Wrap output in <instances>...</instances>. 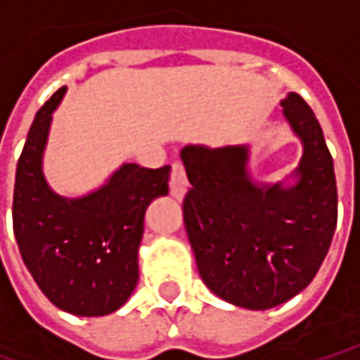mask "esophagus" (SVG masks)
I'll list each match as a JSON object with an SVG mask.
<instances>
[{
    "instance_id": "1",
    "label": "esophagus",
    "mask_w": 360,
    "mask_h": 360,
    "mask_svg": "<svg viewBox=\"0 0 360 360\" xmlns=\"http://www.w3.org/2000/svg\"><path fill=\"white\" fill-rule=\"evenodd\" d=\"M187 187H189V181H187V175H185V167L183 163L175 161L171 165V179H169V191L175 199H183L185 193H187Z\"/></svg>"
}]
</instances>
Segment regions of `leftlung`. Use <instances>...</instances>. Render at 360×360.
I'll return each mask as SVG.
<instances>
[{"mask_svg": "<svg viewBox=\"0 0 360 360\" xmlns=\"http://www.w3.org/2000/svg\"><path fill=\"white\" fill-rule=\"evenodd\" d=\"M283 113L303 141L292 187L257 185L247 175L245 145H187L185 229L203 283L223 301L265 311L313 281L337 227L333 157L313 109L289 94Z\"/></svg>", "mask_w": 360, "mask_h": 360, "instance_id": "obj_1", "label": "left lung"}]
</instances>
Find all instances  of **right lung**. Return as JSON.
I'll list each match as a JSON object with an SVG mask.
<instances>
[{"label":"right lung","instance_id":"obj_1","mask_svg":"<svg viewBox=\"0 0 360 360\" xmlns=\"http://www.w3.org/2000/svg\"><path fill=\"white\" fill-rule=\"evenodd\" d=\"M68 87L37 111L18 161L13 233L33 281L57 309L79 316L117 311L137 285L145 209L169 193L171 167L125 163L97 191L59 197L41 171L51 113Z\"/></svg>","mask_w":360,"mask_h":360}]
</instances>
